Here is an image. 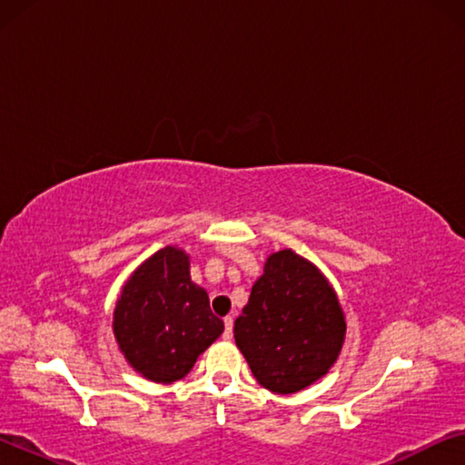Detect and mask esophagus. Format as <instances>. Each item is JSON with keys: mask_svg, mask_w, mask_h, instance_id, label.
<instances>
[{"mask_svg": "<svg viewBox=\"0 0 465 465\" xmlns=\"http://www.w3.org/2000/svg\"><path fill=\"white\" fill-rule=\"evenodd\" d=\"M223 324H225L223 338H225V341H232V336H233V318L227 316V318L223 320Z\"/></svg>", "mask_w": 465, "mask_h": 465, "instance_id": "obj_1", "label": "esophagus"}]
</instances>
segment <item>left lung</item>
<instances>
[{
    "instance_id": "obj_1",
    "label": "left lung",
    "mask_w": 465,
    "mask_h": 465,
    "mask_svg": "<svg viewBox=\"0 0 465 465\" xmlns=\"http://www.w3.org/2000/svg\"><path fill=\"white\" fill-rule=\"evenodd\" d=\"M344 330L342 310L324 274L293 250H281L269 256L252 287L233 336L258 383L295 393L334 365Z\"/></svg>"
}]
</instances>
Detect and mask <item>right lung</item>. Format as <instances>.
<instances>
[{
    "label": "right lung",
    "mask_w": 465,
    "mask_h": 465,
    "mask_svg": "<svg viewBox=\"0 0 465 465\" xmlns=\"http://www.w3.org/2000/svg\"><path fill=\"white\" fill-rule=\"evenodd\" d=\"M222 332L207 291L191 281L188 256L172 246L133 272L114 310V336L124 357L157 383L183 380Z\"/></svg>",
    "instance_id": "1"
}]
</instances>
